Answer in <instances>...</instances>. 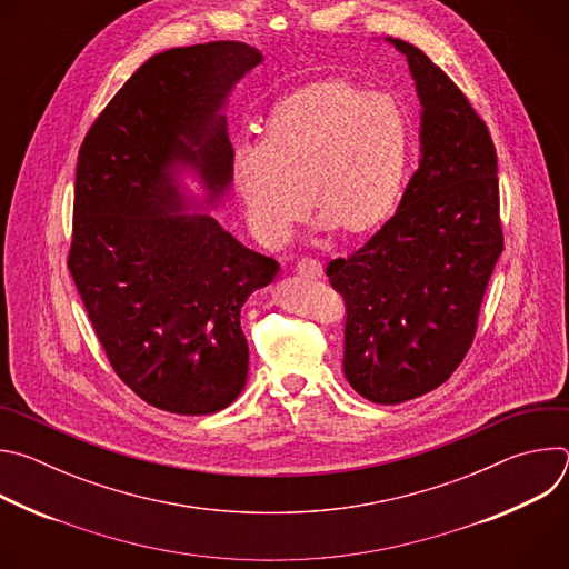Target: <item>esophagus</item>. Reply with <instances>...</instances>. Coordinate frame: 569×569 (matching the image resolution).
Returning a JSON list of instances; mask_svg holds the SVG:
<instances>
[{
    "instance_id": "esophagus-1",
    "label": "esophagus",
    "mask_w": 569,
    "mask_h": 569,
    "mask_svg": "<svg viewBox=\"0 0 569 569\" xmlns=\"http://www.w3.org/2000/svg\"><path fill=\"white\" fill-rule=\"evenodd\" d=\"M321 272H323V268H321V263L315 261V259H301V261L297 263V274H301V277H306V279H319Z\"/></svg>"
}]
</instances>
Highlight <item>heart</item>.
Listing matches in <instances>:
<instances>
[{
    "mask_svg": "<svg viewBox=\"0 0 569 569\" xmlns=\"http://www.w3.org/2000/svg\"><path fill=\"white\" fill-rule=\"evenodd\" d=\"M410 157L400 108L347 80L295 92L270 112L259 146H238L231 184L266 246H281L308 209L349 236L380 227L398 204Z\"/></svg>",
    "mask_w": 569,
    "mask_h": 569,
    "instance_id": "b5f03b06",
    "label": "heart"
}]
</instances>
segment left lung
Instances as JSON below:
<instances>
[{"mask_svg":"<svg viewBox=\"0 0 569 569\" xmlns=\"http://www.w3.org/2000/svg\"><path fill=\"white\" fill-rule=\"evenodd\" d=\"M405 53L421 99V159L396 213L327 268L345 297V376L396 405L443 385L468 353L505 250L498 154L463 92L419 47Z\"/></svg>","mask_w":569,"mask_h":569,"instance_id":"8db88e82","label":"left lung"}]
</instances>
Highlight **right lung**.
Wrapping results in <instances>:
<instances>
[{
    "label": "right lung",
    "mask_w": 569,
    "mask_h": 569,
    "mask_svg": "<svg viewBox=\"0 0 569 569\" xmlns=\"http://www.w3.org/2000/svg\"><path fill=\"white\" fill-rule=\"evenodd\" d=\"M263 60L233 40L148 58L78 152L69 272L117 376L184 417L231 405L248 380L240 308L279 263L248 250L181 189L189 168L216 207L231 182L222 114Z\"/></svg>",
    "instance_id": "1"
}]
</instances>
